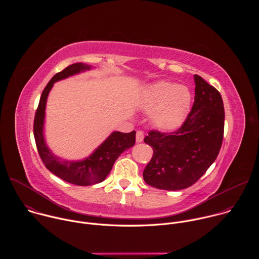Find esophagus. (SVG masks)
I'll return each mask as SVG.
<instances>
[{
  "instance_id": "1",
  "label": "esophagus",
  "mask_w": 259,
  "mask_h": 259,
  "mask_svg": "<svg viewBox=\"0 0 259 259\" xmlns=\"http://www.w3.org/2000/svg\"><path fill=\"white\" fill-rule=\"evenodd\" d=\"M143 140V132L138 130L136 132V142H141Z\"/></svg>"
}]
</instances>
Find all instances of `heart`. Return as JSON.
Instances as JSON below:
<instances>
[{"instance_id": "heart-1", "label": "heart", "mask_w": 259, "mask_h": 259, "mask_svg": "<svg viewBox=\"0 0 259 259\" xmlns=\"http://www.w3.org/2000/svg\"><path fill=\"white\" fill-rule=\"evenodd\" d=\"M191 100L192 95L187 87L160 81L147 90L144 108L152 112V120L157 127L171 129L186 117Z\"/></svg>"}]
</instances>
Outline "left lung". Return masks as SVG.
<instances>
[{"instance_id": "8db88e82", "label": "left lung", "mask_w": 259, "mask_h": 259, "mask_svg": "<svg viewBox=\"0 0 259 259\" xmlns=\"http://www.w3.org/2000/svg\"><path fill=\"white\" fill-rule=\"evenodd\" d=\"M195 101L186 121L172 132L152 130L144 142L153 157L143 179L159 190L178 191L196 183L217 158L225 132V107L220 93L195 75Z\"/></svg>"}]
</instances>
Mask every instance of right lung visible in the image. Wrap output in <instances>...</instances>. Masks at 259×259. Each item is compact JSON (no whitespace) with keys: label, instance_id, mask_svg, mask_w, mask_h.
Segmentation results:
<instances>
[{"label":"right lung","instance_id":"1","mask_svg":"<svg viewBox=\"0 0 259 259\" xmlns=\"http://www.w3.org/2000/svg\"><path fill=\"white\" fill-rule=\"evenodd\" d=\"M89 68V65L78 62L70 64L63 70L57 72L43 90L33 120V135L35 145L45 167L64 181L81 187L91 186V184L104 180L110 170H112L118 157L134 145L136 133L135 131L129 133H112L89 158L81 162L61 161L49 151L43 136L45 106L49 91L56 81L65 79L80 72L81 70Z\"/></svg>","mask_w":259,"mask_h":259}]
</instances>
